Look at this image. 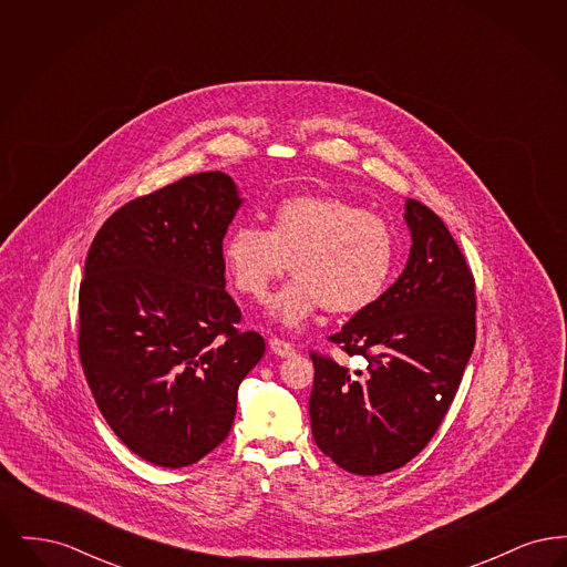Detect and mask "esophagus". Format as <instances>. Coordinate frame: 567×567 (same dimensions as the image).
Segmentation results:
<instances>
[{
  "label": "esophagus",
  "instance_id": "obj_1",
  "mask_svg": "<svg viewBox=\"0 0 567 567\" xmlns=\"http://www.w3.org/2000/svg\"><path fill=\"white\" fill-rule=\"evenodd\" d=\"M270 349L278 357H291L296 352L293 344H289V342L280 340V338H270Z\"/></svg>",
  "mask_w": 567,
  "mask_h": 567
}]
</instances>
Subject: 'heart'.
I'll list each match as a JSON object with an SVG mask.
<instances>
[{
    "label": "heart",
    "mask_w": 567,
    "mask_h": 567,
    "mask_svg": "<svg viewBox=\"0 0 567 567\" xmlns=\"http://www.w3.org/2000/svg\"><path fill=\"white\" fill-rule=\"evenodd\" d=\"M395 255V234L382 216L329 195L282 199L268 231L236 225L220 248L236 291L257 301L291 264L296 278L268 310L285 327H301L319 308L331 315L370 308L391 280Z\"/></svg>",
    "instance_id": "obj_1"
}]
</instances>
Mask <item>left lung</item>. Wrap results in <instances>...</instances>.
Wrapping results in <instances>:
<instances>
[{
  "label": "left lung",
  "instance_id": "left-lung-1",
  "mask_svg": "<svg viewBox=\"0 0 567 567\" xmlns=\"http://www.w3.org/2000/svg\"><path fill=\"white\" fill-rule=\"evenodd\" d=\"M412 236L402 276L329 340L368 359L349 372L312 352L310 421L317 446L357 476L416 457L455 400L476 342V287L442 218L405 202Z\"/></svg>",
  "mask_w": 567,
  "mask_h": 567
}]
</instances>
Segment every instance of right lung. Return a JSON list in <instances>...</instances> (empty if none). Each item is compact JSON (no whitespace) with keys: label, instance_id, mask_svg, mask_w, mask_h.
Instances as JSON below:
<instances>
[{"label":"right lung","instance_id":"add662e5","mask_svg":"<svg viewBox=\"0 0 567 567\" xmlns=\"http://www.w3.org/2000/svg\"><path fill=\"white\" fill-rule=\"evenodd\" d=\"M243 206L223 172L181 178L97 231L79 296V352L112 432L137 457L185 467L229 435L266 342L238 331L223 238Z\"/></svg>","mask_w":567,"mask_h":567}]
</instances>
